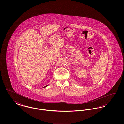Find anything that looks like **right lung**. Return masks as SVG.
Returning a JSON list of instances; mask_svg holds the SVG:
<instances>
[{"label": "right lung", "mask_w": 124, "mask_h": 124, "mask_svg": "<svg viewBox=\"0 0 124 124\" xmlns=\"http://www.w3.org/2000/svg\"><path fill=\"white\" fill-rule=\"evenodd\" d=\"M48 85H46V86H44V88H45V87H47V86H48Z\"/></svg>", "instance_id": "1"}]
</instances>
